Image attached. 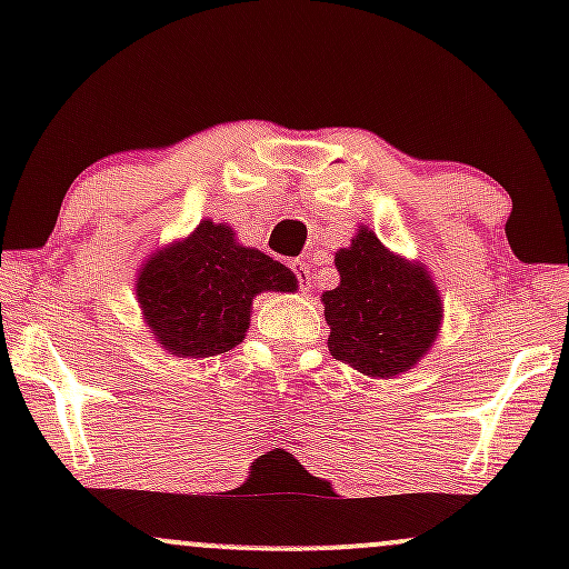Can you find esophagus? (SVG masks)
I'll list each match as a JSON object with an SVG mask.
<instances>
[{
  "label": "esophagus",
  "instance_id": "1",
  "mask_svg": "<svg viewBox=\"0 0 569 569\" xmlns=\"http://www.w3.org/2000/svg\"><path fill=\"white\" fill-rule=\"evenodd\" d=\"M291 270L297 272L299 286H307V283H310V267H307L305 262H293V264H291Z\"/></svg>",
  "mask_w": 569,
  "mask_h": 569
}]
</instances>
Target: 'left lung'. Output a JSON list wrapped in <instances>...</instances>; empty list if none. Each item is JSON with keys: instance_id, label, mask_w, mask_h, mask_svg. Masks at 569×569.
<instances>
[{"instance_id": "8db88e82", "label": "left lung", "mask_w": 569, "mask_h": 569, "mask_svg": "<svg viewBox=\"0 0 569 569\" xmlns=\"http://www.w3.org/2000/svg\"><path fill=\"white\" fill-rule=\"evenodd\" d=\"M339 286L323 293L329 350L367 377H393L426 356L441 297L420 264H407L361 227L335 259Z\"/></svg>"}]
</instances>
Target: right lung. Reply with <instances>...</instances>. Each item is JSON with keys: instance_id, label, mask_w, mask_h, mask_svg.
Instances as JSON below:
<instances>
[{"instance_id": "obj_1", "label": "right lung", "mask_w": 569, "mask_h": 569, "mask_svg": "<svg viewBox=\"0 0 569 569\" xmlns=\"http://www.w3.org/2000/svg\"><path fill=\"white\" fill-rule=\"evenodd\" d=\"M286 264L234 243L230 227L202 221L184 243L143 267L136 293L152 335L179 358H208L243 342L251 299L259 291H293Z\"/></svg>"}]
</instances>
